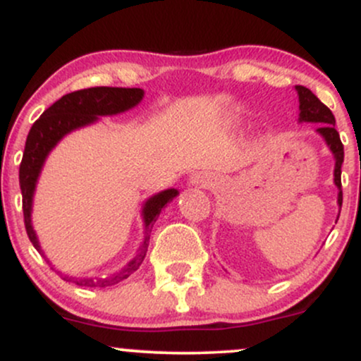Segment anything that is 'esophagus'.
Returning a JSON list of instances; mask_svg holds the SVG:
<instances>
[{"instance_id":"34e87169","label":"esophagus","mask_w":361,"mask_h":361,"mask_svg":"<svg viewBox=\"0 0 361 361\" xmlns=\"http://www.w3.org/2000/svg\"><path fill=\"white\" fill-rule=\"evenodd\" d=\"M202 181H205V180H202Z\"/></svg>"}]
</instances>
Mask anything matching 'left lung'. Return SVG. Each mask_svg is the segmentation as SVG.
Listing matches in <instances>:
<instances>
[{
	"label": "left lung",
	"instance_id": "left-lung-1",
	"mask_svg": "<svg viewBox=\"0 0 361 361\" xmlns=\"http://www.w3.org/2000/svg\"><path fill=\"white\" fill-rule=\"evenodd\" d=\"M297 93H299L300 102V122H314L321 123L317 127V132L326 140V144L333 151L334 159H336V166H334V183H336L339 193H338V204L341 207L343 204V190H341V164L345 159V149H343V142L339 139V134L334 127L336 120H334L333 111L322 103L316 94L312 93L305 86H295Z\"/></svg>",
	"mask_w": 361,
	"mask_h": 361
}]
</instances>
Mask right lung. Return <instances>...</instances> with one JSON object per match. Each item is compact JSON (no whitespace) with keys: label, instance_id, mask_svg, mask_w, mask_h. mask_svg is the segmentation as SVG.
Listing matches in <instances>:
<instances>
[{"label":"right lung","instance_id":"right-lung-1","mask_svg":"<svg viewBox=\"0 0 361 361\" xmlns=\"http://www.w3.org/2000/svg\"><path fill=\"white\" fill-rule=\"evenodd\" d=\"M144 91L140 88H110V86H97V88L78 90L73 93L64 94L54 105L35 120L30 132L27 135L25 142V151L22 163H20V188H22V209H23V221L25 229H27L28 239L35 246L37 251H40L39 241L34 233V227L30 222L32 212V197L37 178H39L40 169L47 157L49 151L56 146L59 140L64 137L68 132L80 128L82 126L93 123L100 115H115L120 111H126L132 106H135L142 100ZM178 195L176 190H164V192L154 195L149 198L144 205V222H146V238L140 247L139 255L135 256L126 268H122L118 273H115L110 279H68L66 281H74L80 287H110V285L118 283L126 280L140 267L144 258H146L149 238H151V229L154 226L156 219L159 217L161 209L169 200H173Z\"/></svg>","mask_w":361,"mask_h":361}]
</instances>
